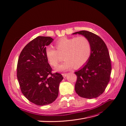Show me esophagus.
I'll use <instances>...</instances> for the list:
<instances>
[{
    "mask_svg": "<svg viewBox=\"0 0 126 126\" xmlns=\"http://www.w3.org/2000/svg\"><path fill=\"white\" fill-rule=\"evenodd\" d=\"M68 75V74H67V73H65V74H62V76H63V77H64V78H65L67 76V75Z\"/></svg>",
    "mask_w": 126,
    "mask_h": 126,
    "instance_id": "obj_1",
    "label": "esophagus"
}]
</instances>
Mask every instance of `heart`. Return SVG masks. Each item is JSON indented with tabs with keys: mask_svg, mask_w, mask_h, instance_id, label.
Listing matches in <instances>:
<instances>
[{
	"mask_svg": "<svg viewBox=\"0 0 126 126\" xmlns=\"http://www.w3.org/2000/svg\"><path fill=\"white\" fill-rule=\"evenodd\" d=\"M55 44L57 50L51 46H47L45 53L49 64L55 67L60 60L58 53L64 52V60L56 68L57 71L67 70L72 67L80 68L88 61L91 55L90 42L84 36L63 37L57 40Z\"/></svg>",
	"mask_w": 126,
	"mask_h": 126,
	"instance_id": "b5f03b06",
	"label": "heart"
}]
</instances>
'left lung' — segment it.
Returning a JSON list of instances; mask_svg holds the SVG:
<instances>
[{
    "instance_id": "obj_1",
    "label": "left lung",
    "mask_w": 126,
    "mask_h": 126,
    "mask_svg": "<svg viewBox=\"0 0 126 126\" xmlns=\"http://www.w3.org/2000/svg\"><path fill=\"white\" fill-rule=\"evenodd\" d=\"M86 37L90 42V57L83 67L76 71L77 80L76 93L82 97L96 98L102 94L110 81L111 65L108 49L103 40L97 35L86 31L72 34Z\"/></svg>"
}]
</instances>
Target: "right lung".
Returning <instances> with one entry per match:
<instances>
[{"label":"right lung","instance_id":"1","mask_svg":"<svg viewBox=\"0 0 126 126\" xmlns=\"http://www.w3.org/2000/svg\"><path fill=\"white\" fill-rule=\"evenodd\" d=\"M53 40L50 37H37L25 46L18 59L17 77L21 91L29 101L38 106L56 100L63 79L61 74L51 73L45 56L46 46Z\"/></svg>","mask_w":126,"mask_h":126}]
</instances>
